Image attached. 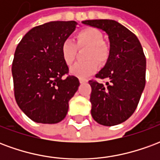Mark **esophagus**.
<instances>
[{
  "label": "esophagus",
  "instance_id": "esophagus-1",
  "mask_svg": "<svg viewBox=\"0 0 160 160\" xmlns=\"http://www.w3.org/2000/svg\"><path fill=\"white\" fill-rule=\"evenodd\" d=\"M87 80L86 79H80V84H84V83H87Z\"/></svg>",
  "mask_w": 160,
  "mask_h": 160
}]
</instances>
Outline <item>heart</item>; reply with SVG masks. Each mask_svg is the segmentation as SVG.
<instances>
[{"label":"heart","mask_w":160,"mask_h":160,"mask_svg":"<svg viewBox=\"0 0 160 160\" xmlns=\"http://www.w3.org/2000/svg\"><path fill=\"white\" fill-rule=\"evenodd\" d=\"M78 47H88L86 59L88 61L76 63L70 69V73L74 76L84 79L97 72L98 64L105 62L109 56V48L104 42V37L100 31L88 27L80 31L75 36ZM61 55L63 62L68 66H71L76 56V45L70 40H65L61 46Z\"/></svg>","instance_id":"1"}]
</instances>
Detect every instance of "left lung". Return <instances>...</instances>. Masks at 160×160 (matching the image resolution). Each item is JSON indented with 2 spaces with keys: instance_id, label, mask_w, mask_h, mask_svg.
<instances>
[{
  "instance_id": "obj_1",
  "label": "left lung",
  "mask_w": 160,
  "mask_h": 160,
  "mask_svg": "<svg viewBox=\"0 0 160 160\" xmlns=\"http://www.w3.org/2000/svg\"><path fill=\"white\" fill-rule=\"evenodd\" d=\"M84 25L102 30L107 34L110 51L97 78L109 82L90 80L91 114L98 123L118 125L130 118L137 107L146 84V58L137 37L112 19H92Z\"/></svg>"
}]
</instances>
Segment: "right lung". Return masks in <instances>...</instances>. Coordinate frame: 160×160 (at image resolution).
<instances>
[{
	"label": "right lung",
	"mask_w": 160,
	"mask_h": 160,
	"mask_svg": "<svg viewBox=\"0 0 160 160\" xmlns=\"http://www.w3.org/2000/svg\"><path fill=\"white\" fill-rule=\"evenodd\" d=\"M75 21H50L24 36L12 62L14 96L20 110L34 122L53 124L63 120L80 81L68 73L61 46L77 28Z\"/></svg>",
	"instance_id": "right-lung-1"
}]
</instances>
